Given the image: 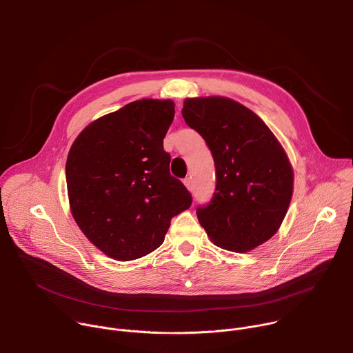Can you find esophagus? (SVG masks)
<instances>
[{
	"label": "esophagus",
	"instance_id": "1",
	"mask_svg": "<svg viewBox=\"0 0 353 353\" xmlns=\"http://www.w3.org/2000/svg\"><path fill=\"white\" fill-rule=\"evenodd\" d=\"M184 185H185L190 191H192V180H191V177L184 179Z\"/></svg>",
	"mask_w": 353,
	"mask_h": 353
}]
</instances>
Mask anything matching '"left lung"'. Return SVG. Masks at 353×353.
<instances>
[{
    "label": "left lung",
    "mask_w": 353,
    "mask_h": 353,
    "mask_svg": "<svg viewBox=\"0 0 353 353\" xmlns=\"http://www.w3.org/2000/svg\"><path fill=\"white\" fill-rule=\"evenodd\" d=\"M184 121L211 150L216 187L198 221L215 245L244 253L279 229L293 191V170L265 123L222 96L185 99Z\"/></svg>",
    "instance_id": "1"
}]
</instances>
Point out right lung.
<instances>
[{
    "mask_svg": "<svg viewBox=\"0 0 353 353\" xmlns=\"http://www.w3.org/2000/svg\"><path fill=\"white\" fill-rule=\"evenodd\" d=\"M174 119L172 100H135L89 124L67 165L72 216L103 253L131 261L165 240L173 216L192 198L169 170L163 138Z\"/></svg>",
    "mask_w": 353,
    "mask_h": 353,
    "instance_id": "right-lung-1",
    "label": "right lung"
}]
</instances>
